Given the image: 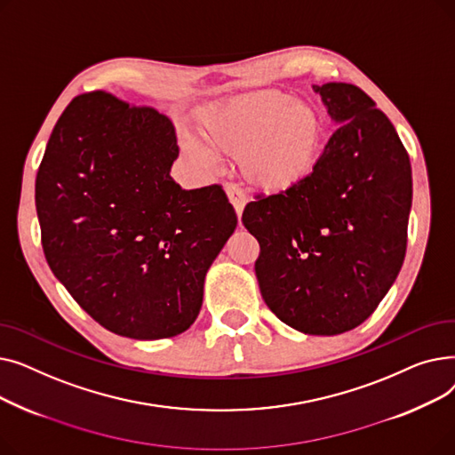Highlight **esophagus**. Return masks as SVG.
Returning a JSON list of instances; mask_svg holds the SVG:
<instances>
[{
    "instance_id": "34e87169",
    "label": "esophagus",
    "mask_w": 455,
    "mask_h": 455,
    "mask_svg": "<svg viewBox=\"0 0 455 455\" xmlns=\"http://www.w3.org/2000/svg\"><path fill=\"white\" fill-rule=\"evenodd\" d=\"M225 191H227L228 201L232 203V206H234V210H235L237 220H240L242 213H243V208H245V204H247L245 191H243L240 186H235V184H225Z\"/></svg>"
}]
</instances>
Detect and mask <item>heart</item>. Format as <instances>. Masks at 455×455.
<instances>
[{
	"label": "heart",
	"instance_id": "1",
	"mask_svg": "<svg viewBox=\"0 0 455 455\" xmlns=\"http://www.w3.org/2000/svg\"><path fill=\"white\" fill-rule=\"evenodd\" d=\"M203 136L212 149L237 156V167L249 184L282 191L314 170L323 124L312 105L295 101L291 93L259 90L212 114ZM186 151L201 165H213V156L199 143L189 141Z\"/></svg>",
	"mask_w": 455,
	"mask_h": 455
}]
</instances>
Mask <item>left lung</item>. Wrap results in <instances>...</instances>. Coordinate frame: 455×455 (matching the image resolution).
I'll use <instances>...</instances> for the list:
<instances>
[{"label":"left lung","mask_w":455,"mask_h":455,"mask_svg":"<svg viewBox=\"0 0 455 455\" xmlns=\"http://www.w3.org/2000/svg\"><path fill=\"white\" fill-rule=\"evenodd\" d=\"M338 125L314 172L256 197L242 221L259 243L261 297L288 326L338 336L360 326L403 264L411 164L389 122L354 84L314 86Z\"/></svg>","instance_id":"left-lung-1"}]
</instances>
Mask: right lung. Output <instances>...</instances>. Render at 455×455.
I'll use <instances>...</instances> for the list:
<instances>
[{
    "instance_id": "obj_1",
    "label": "right lung",
    "mask_w": 455,
    "mask_h": 455,
    "mask_svg": "<svg viewBox=\"0 0 455 455\" xmlns=\"http://www.w3.org/2000/svg\"><path fill=\"white\" fill-rule=\"evenodd\" d=\"M177 156L170 117L90 92L66 107L38 167L47 264L117 336L153 341L194 324L206 271L237 225L221 186L172 179Z\"/></svg>"
}]
</instances>
